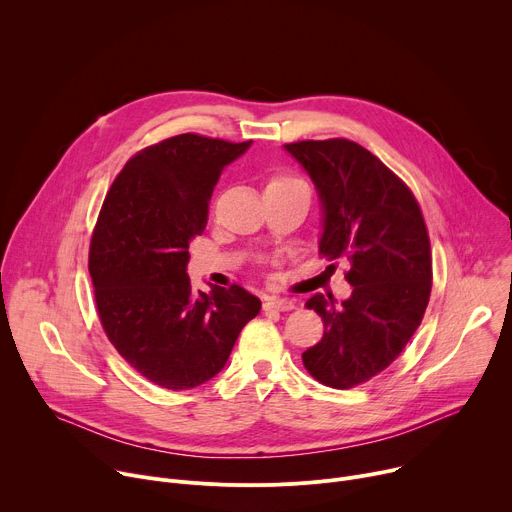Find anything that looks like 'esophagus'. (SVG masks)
<instances>
[{
    "mask_svg": "<svg viewBox=\"0 0 512 512\" xmlns=\"http://www.w3.org/2000/svg\"><path fill=\"white\" fill-rule=\"evenodd\" d=\"M263 308H265V310H275V312H289V310L296 308V302H294V300H287V298H275V296H271V298L265 300Z\"/></svg>",
    "mask_w": 512,
    "mask_h": 512,
    "instance_id": "1",
    "label": "esophagus"
}]
</instances>
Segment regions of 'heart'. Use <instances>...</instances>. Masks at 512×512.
Segmentation results:
<instances>
[{"label":"heart","mask_w":512,"mask_h":512,"mask_svg":"<svg viewBox=\"0 0 512 512\" xmlns=\"http://www.w3.org/2000/svg\"><path fill=\"white\" fill-rule=\"evenodd\" d=\"M300 188H308L300 178L291 176V174H273L267 184H265V192H287V190H300Z\"/></svg>","instance_id":"1"}]
</instances>
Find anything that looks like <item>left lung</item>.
Wrapping results in <instances>:
<instances>
[{
    "instance_id": "left-lung-1",
    "label": "left lung",
    "mask_w": 512,
    "mask_h": 512,
    "mask_svg": "<svg viewBox=\"0 0 512 512\" xmlns=\"http://www.w3.org/2000/svg\"><path fill=\"white\" fill-rule=\"evenodd\" d=\"M310 174L322 204L320 253L348 259L352 294L340 306L312 296L324 336L302 358L326 387L373 379L401 354L431 294V249L411 190L369 150L348 139L285 143ZM334 267V265H332Z\"/></svg>"
}]
</instances>
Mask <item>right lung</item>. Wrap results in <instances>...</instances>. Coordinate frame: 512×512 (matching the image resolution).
Masks as SVG:
<instances>
[{
    "mask_svg": "<svg viewBox=\"0 0 512 512\" xmlns=\"http://www.w3.org/2000/svg\"><path fill=\"white\" fill-rule=\"evenodd\" d=\"M249 145L196 133L164 139L135 154L105 196L89 251L99 320L117 352L158 387L194 389L221 373L261 310L239 285L196 294L186 273L212 190Z\"/></svg>",
    "mask_w": 512,
    "mask_h": 512,
    "instance_id": "1",
    "label": "right lung"
}]
</instances>
